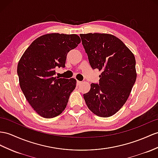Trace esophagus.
I'll return each mask as SVG.
<instances>
[{
	"mask_svg": "<svg viewBox=\"0 0 158 158\" xmlns=\"http://www.w3.org/2000/svg\"><path fill=\"white\" fill-rule=\"evenodd\" d=\"M76 82H77V85H78V86L80 85V84L82 83V82H81V81H79V80H77Z\"/></svg>",
	"mask_w": 158,
	"mask_h": 158,
	"instance_id": "esophagus-1",
	"label": "esophagus"
}]
</instances>
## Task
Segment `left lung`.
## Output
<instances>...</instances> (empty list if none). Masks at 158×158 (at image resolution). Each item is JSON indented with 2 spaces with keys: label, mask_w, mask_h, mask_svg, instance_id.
I'll return each instance as SVG.
<instances>
[{
  "label": "left lung",
  "mask_w": 158,
  "mask_h": 158,
  "mask_svg": "<svg viewBox=\"0 0 158 158\" xmlns=\"http://www.w3.org/2000/svg\"><path fill=\"white\" fill-rule=\"evenodd\" d=\"M80 36L90 66L102 71L99 83H92L84 98L97 116L110 117L123 106L135 82V58L123 42L113 35L96 33Z\"/></svg>",
  "instance_id": "1"
}]
</instances>
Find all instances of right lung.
<instances>
[{"label":"right lung","mask_w":158,"mask_h":158,"mask_svg":"<svg viewBox=\"0 0 158 158\" xmlns=\"http://www.w3.org/2000/svg\"><path fill=\"white\" fill-rule=\"evenodd\" d=\"M76 34L51 33L33 41L17 66L19 84L26 99L42 117H57L66 109L76 80L55 77L64 68L68 53L80 43Z\"/></svg>","instance_id":"1"}]
</instances>
